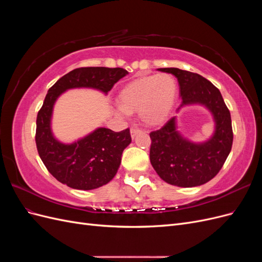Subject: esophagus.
I'll return each instance as SVG.
<instances>
[{
	"mask_svg": "<svg viewBox=\"0 0 262 262\" xmlns=\"http://www.w3.org/2000/svg\"><path fill=\"white\" fill-rule=\"evenodd\" d=\"M141 132V130L140 129H136V128H131V130H130V133H131V137L134 139L136 138L138 134Z\"/></svg>",
	"mask_w": 262,
	"mask_h": 262,
	"instance_id": "34e87169",
	"label": "esophagus"
}]
</instances>
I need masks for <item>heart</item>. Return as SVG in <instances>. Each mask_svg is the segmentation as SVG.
I'll return each mask as SVG.
<instances>
[{
    "label": "heart",
    "instance_id": "heart-1",
    "mask_svg": "<svg viewBox=\"0 0 262 262\" xmlns=\"http://www.w3.org/2000/svg\"><path fill=\"white\" fill-rule=\"evenodd\" d=\"M177 97V82L167 73L142 76L126 84L118 95V114L139 112L141 120L150 126L164 123Z\"/></svg>",
    "mask_w": 262,
    "mask_h": 262
}]
</instances>
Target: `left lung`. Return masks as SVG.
I'll return each instance as SVG.
<instances>
[{"label":"left lung","instance_id":"1","mask_svg":"<svg viewBox=\"0 0 262 262\" xmlns=\"http://www.w3.org/2000/svg\"><path fill=\"white\" fill-rule=\"evenodd\" d=\"M158 71L177 77L181 98L177 113L186 106H202L212 116L214 131L208 140L193 142L178 131L177 116L172 117L162 129L149 133L150 164L157 175L169 185L185 188L201 186L217 175L231 152V114L221 92L207 78L177 68Z\"/></svg>","mask_w":262,"mask_h":262}]
</instances>
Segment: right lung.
Masks as SVG:
<instances>
[{
	"instance_id": "obj_1",
	"label": "right lung",
	"mask_w": 262,
	"mask_h": 262,
	"mask_svg": "<svg viewBox=\"0 0 262 262\" xmlns=\"http://www.w3.org/2000/svg\"><path fill=\"white\" fill-rule=\"evenodd\" d=\"M128 74L121 68H80L57 81L45 98L37 116L36 144L39 156L51 175L62 184L78 190H93L107 185L120 167L124 148L131 143L130 130L115 132L97 128L72 143H64L52 132L55 101L74 89H91L107 95Z\"/></svg>"
}]
</instances>
